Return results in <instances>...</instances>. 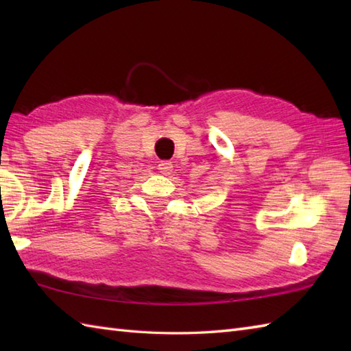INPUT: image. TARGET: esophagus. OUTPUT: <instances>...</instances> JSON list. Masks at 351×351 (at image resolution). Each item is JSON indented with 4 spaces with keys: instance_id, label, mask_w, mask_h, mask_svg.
<instances>
[{
    "instance_id": "esophagus-1",
    "label": "esophagus",
    "mask_w": 351,
    "mask_h": 351,
    "mask_svg": "<svg viewBox=\"0 0 351 351\" xmlns=\"http://www.w3.org/2000/svg\"><path fill=\"white\" fill-rule=\"evenodd\" d=\"M158 170L161 171L162 175H170L171 170H173V164H171V161H167V160L160 161L158 162Z\"/></svg>"
}]
</instances>
